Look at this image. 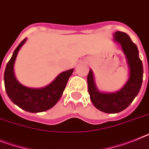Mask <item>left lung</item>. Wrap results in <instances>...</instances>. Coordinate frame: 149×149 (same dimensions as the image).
<instances>
[{"label": "left lung", "mask_w": 149, "mask_h": 149, "mask_svg": "<svg viewBox=\"0 0 149 149\" xmlns=\"http://www.w3.org/2000/svg\"><path fill=\"white\" fill-rule=\"evenodd\" d=\"M114 40L121 45L130 68V77L127 83L115 93H100L96 88L92 70L87 75L88 92L94 106L105 113L120 112L131 104L140 90L143 76L142 62L139 56V50L129 35L121 31L114 34Z\"/></svg>", "instance_id": "1"}]
</instances>
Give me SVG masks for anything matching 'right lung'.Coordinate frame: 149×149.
I'll use <instances>...</instances> for the list:
<instances>
[{"label": "right lung", "instance_id": "obj_1", "mask_svg": "<svg viewBox=\"0 0 149 149\" xmlns=\"http://www.w3.org/2000/svg\"><path fill=\"white\" fill-rule=\"evenodd\" d=\"M25 41L26 38L19 44L7 62L3 77L5 90L11 101L22 109L32 113L42 112L51 109L59 101L74 68L59 74L52 83L43 88H29L22 85L14 75L13 67L18 52Z\"/></svg>", "mask_w": 149, "mask_h": 149}]
</instances>
